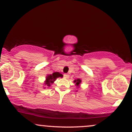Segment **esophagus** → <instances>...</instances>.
Returning <instances> with one entry per match:
<instances>
[{
  "mask_svg": "<svg viewBox=\"0 0 132 132\" xmlns=\"http://www.w3.org/2000/svg\"><path fill=\"white\" fill-rule=\"evenodd\" d=\"M69 77V75L68 74H64V77L66 78V79H68Z\"/></svg>",
  "mask_w": 132,
  "mask_h": 132,
  "instance_id": "obj_1",
  "label": "esophagus"
}]
</instances>
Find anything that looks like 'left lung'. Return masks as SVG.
Instances as JSON below:
<instances>
[{
	"mask_svg": "<svg viewBox=\"0 0 132 132\" xmlns=\"http://www.w3.org/2000/svg\"><path fill=\"white\" fill-rule=\"evenodd\" d=\"M81 80H80V79H78L75 80V81H74V82H75V83H76V86L77 87H79L80 84H81Z\"/></svg>",
	"mask_w": 132,
	"mask_h": 132,
	"instance_id": "8db88e82",
	"label": "left lung"
}]
</instances>
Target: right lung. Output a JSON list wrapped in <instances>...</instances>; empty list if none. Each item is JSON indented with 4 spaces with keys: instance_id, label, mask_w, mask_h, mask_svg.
I'll return each mask as SVG.
<instances>
[{
    "instance_id": "obj_1",
    "label": "right lung",
    "mask_w": 132,
    "mask_h": 132,
    "mask_svg": "<svg viewBox=\"0 0 132 132\" xmlns=\"http://www.w3.org/2000/svg\"><path fill=\"white\" fill-rule=\"evenodd\" d=\"M62 77L63 75L59 72H55L53 73L51 75H48L46 77V80L45 81V86L46 87H50L52 84L53 83L57 78L58 77Z\"/></svg>"
}]
</instances>
